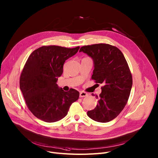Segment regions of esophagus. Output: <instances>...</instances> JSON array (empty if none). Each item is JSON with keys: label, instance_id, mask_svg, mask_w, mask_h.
<instances>
[{"label": "esophagus", "instance_id": "esophagus-1", "mask_svg": "<svg viewBox=\"0 0 158 158\" xmlns=\"http://www.w3.org/2000/svg\"><path fill=\"white\" fill-rule=\"evenodd\" d=\"M86 96H88V94L86 92H85V91H81L80 92V94H79L80 97H85Z\"/></svg>", "mask_w": 158, "mask_h": 158}]
</instances>
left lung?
I'll return each instance as SVG.
<instances>
[{"label":"left lung","instance_id":"left-lung-1","mask_svg":"<svg viewBox=\"0 0 158 158\" xmlns=\"http://www.w3.org/2000/svg\"><path fill=\"white\" fill-rule=\"evenodd\" d=\"M81 51L93 60L91 79L103 85L102 93L96 96L99 99L97 106L87 114L95 121L109 122L121 112L130 97L133 79L128 64L123 52L109 44L84 46Z\"/></svg>","mask_w":158,"mask_h":158}]
</instances>
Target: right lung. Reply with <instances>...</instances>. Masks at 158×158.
<instances>
[{"label":"right lung","instance_id":"right-lung-1","mask_svg":"<svg viewBox=\"0 0 158 158\" xmlns=\"http://www.w3.org/2000/svg\"><path fill=\"white\" fill-rule=\"evenodd\" d=\"M79 46L67 48L43 46L34 50L27 59L19 78V87L27 107L36 118L47 123L65 117L79 93L59 88L58 77L63 73L65 61L76 55Z\"/></svg>","mask_w":158,"mask_h":158}]
</instances>
